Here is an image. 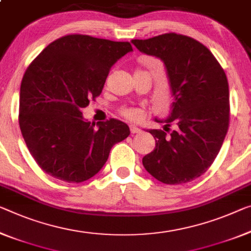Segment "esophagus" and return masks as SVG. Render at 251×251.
<instances>
[{
  "label": "esophagus",
  "mask_w": 251,
  "mask_h": 251,
  "mask_svg": "<svg viewBox=\"0 0 251 251\" xmlns=\"http://www.w3.org/2000/svg\"><path fill=\"white\" fill-rule=\"evenodd\" d=\"M130 131L132 134H136V133H140V128H138L136 126H130Z\"/></svg>",
  "instance_id": "34e87169"
}]
</instances>
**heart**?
Segmentation results:
<instances>
[{
	"label": "heart",
	"mask_w": 251,
	"mask_h": 251,
	"mask_svg": "<svg viewBox=\"0 0 251 251\" xmlns=\"http://www.w3.org/2000/svg\"><path fill=\"white\" fill-rule=\"evenodd\" d=\"M123 114L126 115V118L131 119V120H136L139 117H140V111L137 110V109H126L123 111Z\"/></svg>",
	"instance_id": "heart-1"
}]
</instances>
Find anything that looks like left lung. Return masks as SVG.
<instances>
[{
    "label": "left lung",
    "instance_id": "obj_1",
    "mask_svg": "<svg viewBox=\"0 0 251 251\" xmlns=\"http://www.w3.org/2000/svg\"><path fill=\"white\" fill-rule=\"evenodd\" d=\"M139 51L164 63L173 101L164 130L149 129L156 147L142 158L164 184L188 183L203 175L221 149L229 126V84L212 52L187 36L165 33L131 40ZM174 125L176 130L165 132Z\"/></svg>",
    "mask_w": 251,
    "mask_h": 251
}]
</instances>
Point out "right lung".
<instances>
[{
	"label": "right lung",
	"instance_id": "obj_1",
	"mask_svg": "<svg viewBox=\"0 0 251 251\" xmlns=\"http://www.w3.org/2000/svg\"><path fill=\"white\" fill-rule=\"evenodd\" d=\"M129 42L69 34L48 45L25 71L19 123L42 171L82 183L98 174L111 148L129 136L125 122L91 123L82 109L102 93L111 67L132 51Z\"/></svg>",
	"mask_w": 251,
	"mask_h": 251
}]
</instances>
